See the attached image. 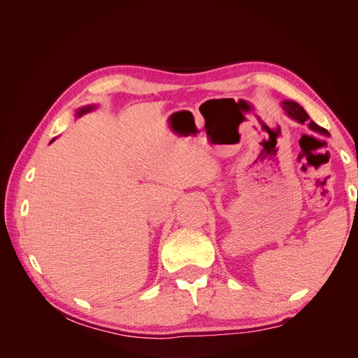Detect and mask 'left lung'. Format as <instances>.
Returning <instances> with one entry per match:
<instances>
[{
  "mask_svg": "<svg viewBox=\"0 0 358 358\" xmlns=\"http://www.w3.org/2000/svg\"><path fill=\"white\" fill-rule=\"evenodd\" d=\"M282 109L285 110V113H287L289 117L294 119V121H297V122H300V124H305V122H306V124L309 125V128L312 129V131H317V133H320V134L329 136V131H327L326 128H322V127L317 125L313 121H310L309 115L305 112V109H303V107H301L299 103L285 100V101L282 103Z\"/></svg>",
  "mask_w": 358,
  "mask_h": 358,
  "instance_id": "8db88e82",
  "label": "left lung"
}]
</instances>
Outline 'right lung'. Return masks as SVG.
Returning a JSON list of instances; mask_svg holds the SVG:
<instances>
[{
    "label": "right lung",
    "mask_w": 358,
    "mask_h": 358,
    "mask_svg": "<svg viewBox=\"0 0 358 358\" xmlns=\"http://www.w3.org/2000/svg\"><path fill=\"white\" fill-rule=\"evenodd\" d=\"M94 109V106H86V107H80V109L78 110V116H82L83 113H88Z\"/></svg>",
    "instance_id": "1"
}]
</instances>
